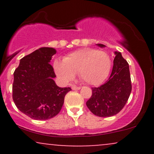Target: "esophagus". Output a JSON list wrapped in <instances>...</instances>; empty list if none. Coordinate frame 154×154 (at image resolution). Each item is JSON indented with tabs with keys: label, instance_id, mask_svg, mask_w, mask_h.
<instances>
[{
	"label": "esophagus",
	"instance_id": "obj_1",
	"mask_svg": "<svg viewBox=\"0 0 154 154\" xmlns=\"http://www.w3.org/2000/svg\"><path fill=\"white\" fill-rule=\"evenodd\" d=\"M80 88H81L79 87V86H77V85H73L72 86V89L74 90V91H76V90H79Z\"/></svg>",
	"mask_w": 154,
	"mask_h": 154
}]
</instances>
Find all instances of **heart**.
<instances>
[{"mask_svg": "<svg viewBox=\"0 0 154 154\" xmlns=\"http://www.w3.org/2000/svg\"><path fill=\"white\" fill-rule=\"evenodd\" d=\"M109 54L91 48L79 49L54 63L55 72L65 82L71 81L78 73L82 82L91 85H98L106 79L111 69Z\"/></svg>", "mask_w": 154, "mask_h": 154, "instance_id": "1", "label": "heart"}]
</instances>
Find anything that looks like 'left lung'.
<instances>
[{
	"label": "left lung",
	"mask_w": 154,
	"mask_h": 154,
	"mask_svg": "<svg viewBox=\"0 0 154 154\" xmlns=\"http://www.w3.org/2000/svg\"><path fill=\"white\" fill-rule=\"evenodd\" d=\"M98 46L104 47L102 44ZM112 72L108 80L98 88H92V95L86 102L90 111L100 117H109L119 112L132 91L128 61L120 52H115Z\"/></svg>",
	"instance_id": "8db88e82"
}]
</instances>
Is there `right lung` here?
<instances>
[{"mask_svg": "<svg viewBox=\"0 0 154 154\" xmlns=\"http://www.w3.org/2000/svg\"><path fill=\"white\" fill-rule=\"evenodd\" d=\"M56 53L53 48H40L23 57L14 72V102L21 112L33 119L57 115L65 95L72 91L69 87H58L54 82L56 76L50 61Z\"/></svg>", "mask_w": 154, "mask_h": 154, "instance_id": "1", "label": "right lung"}]
</instances>
